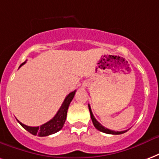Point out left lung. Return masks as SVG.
Segmentation results:
<instances>
[{"label":"left lung","mask_w":159,"mask_h":159,"mask_svg":"<svg viewBox=\"0 0 159 159\" xmlns=\"http://www.w3.org/2000/svg\"><path fill=\"white\" fill-rule=\"evenodd\" d=\"M89 111H90V116H91V119H92V121H93V125H94L95 128H96L97 130H100V131H102V132H104V133L112 134V135H120V134H123V133H125V132H126V131H127V130H123V131H115V130H109V129H107V128H105L104 126H103V125H101L99 122L96 119H95V117L93 116V112H92L91 107H90V105H89Z\"/></svg>","instance_id":"8db88e82"}]
</instances>
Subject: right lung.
I'll return each instance as SVG.
<instances>
[{"mask_svg": "<svg viewBox=\"0 0 159 159\" xmlns=\"http://www.w3.org/2000/svg\"><path fill=\"white\" fill-rule=\"evenodd\" d=\"M24 63L25 62H23L20 66H22ZM75 93H76V90L70 93L66 97L64 102H63L62 105L58 110V112L56 113V116H54L50 121L46 122L45 124L42 125L40 126H35V127L28 126V125L21 123L19 120H17V121L19 122V124L26 130H28L29 132H30L33 135H34V136L38 135L39 136H47L56 133L57 131L61 130L63 125H64L66 119V115H67L68 108H69V105H70L71 100L73 99Z\"/></svg>", "mask_w": 159, "mask_h": 159, "instance_id": "obj_1", "label": "right lung"}]
</instances>
